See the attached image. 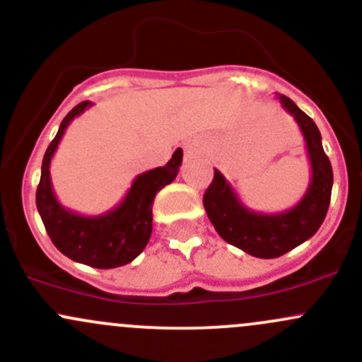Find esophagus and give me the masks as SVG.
<instances>
[{
    "mask_svg": "<svg viewBox=\"0 0 362 362\" xmlns=\"http://www.w3.org/2000/svg\"><path fill=\"white\" fill-rule=\"evenodd\" d=\"M185 152L187 154H201L203 152V146H201V142H196V140H192V142H189L187 146H185Z\"/></svg>",
    "mask_w": 362,
    "mask_h": 362,
    "instance_id": "1",
    "label": "esophagus"
}]
</instances>
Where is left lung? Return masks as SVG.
<instances>
[{
    "label": "left lung",
    "mask_w": 362,
    "mask_h": 362,
    "mask_svg": "<svg viewBox=\"0 0 362 362\" xmlns=\"http://www.w3.org/2000/svg\"><path fill=\"white\" fill-rule=\"evenodd\" d=\"M276 98L296 121L305 140L310 182L302 199L290 210L271 215L253 211L243 204L229 180L216 168L203 197L208 218L220 238L258 258H277L310 239L328 213L333 187L332 163L322 149L319 128L286 95L276 93Z\"/></svg>",
    "instance_id": "8db88e82"
}]
</instances>
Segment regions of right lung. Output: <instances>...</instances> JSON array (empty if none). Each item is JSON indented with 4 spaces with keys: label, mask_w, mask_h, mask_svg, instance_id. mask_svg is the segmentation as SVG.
Segmentation results:
<instances>
[{
    "label": "right lung",
    "mask_w": 362,
    "mask_h": 362,
    "mask_svg": "<svg viewBox=\"0 0 362 362\" xmlns=\"http://www.w3.org/2000/svg\"><path fill=\"white\" fill-rule=\"evenodd\" d=\"M88 107L91 102L85 100L64 117L55 139L45 152L36 206L45 229L60 253L90 267L114 269L135 260L149 243L154 197L175 180L184 151H175L165 166L136 175L124 199L112 210L93 216L79 215L57 199L52 187L50 163L71 121Z\"/></svg>",
    "instance_id": "right-lung-1"
}]
</instances>
